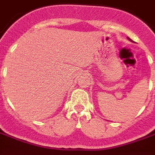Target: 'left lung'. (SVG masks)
<instances>
[{"mask_svg": "<svg viewBox=\"0 0 155 155\" xmlns=\"http://www.w3.org/2000/svg\"><path fill=\"white\" fill-rule=\"evenodd\" d=\"M130 41H131V40H130Z\"/></svg>", "mask_w": 155, "mask_h": 155, "instance_id": "obj_1", "label": "left lung"}]
</instances>
